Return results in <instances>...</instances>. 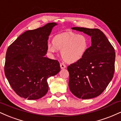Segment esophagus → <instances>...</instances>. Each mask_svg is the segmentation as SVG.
Instances as JSON below:
<instances>
[{
  "mask_svg": "<svg viewBox=\"0 0 121 121\" xmlns=\"http://www.w3.org/2000/svg\"><path fill=\"white\" fill-rule=\"evenodd\" d=\"M60 67L61 69H64V68H66V65L63 63H60Z\"/></svg>",
  "mask_w": 121,
  "mask_h": 121,
  "instance_id": "obj_1",
  "label": "esophagus"
}]
</instances>
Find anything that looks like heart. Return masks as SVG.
Wrapping results in <instances>:
<instances>
[{
	"mask_svg": "<svg viewBox=\"0 0 121 121\" xmlns=\"http://www.w3.org/2000/svg\"><path fill=\"white\" fill-rule=\"evenodd\" d=\"M89 47V40L84 35L61 34L54 38L53 43L48 44L47 50L52 53L62 51L63 60L68 64H74L83 57Z\"/></svg>",
	"mask_w": 121,
	"mask_h": 121,
	"instance_id": "b5f03b06",
	"label": "heart"
}]
</instances>
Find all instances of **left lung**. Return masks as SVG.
Wrapping results in <instances>:
<instances>
[{"label": "left lung", "instance_id": "left-lung-1", "mask_svg": "<svg viewBox=\"0 0 121 121\" xmlns=\"http://www.w3.org/2000/svg\"><path fill=\"white\" fill-rule=\"evenodd\" d=\"M91 37V46L79 61L68 66L69 87L74 95L82 99L98 96L108 86L114 75V49L98 29L74 27Z\"/></svg>", "mask_w": 121, "mask_h": 121}]
</instances>
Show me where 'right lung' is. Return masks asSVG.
Returning <instances> with one entry per match:
<instances>
[{
  "mask_svg": "<svg viewBox=\"0 0 121 121\" xmlns=\"http://www.w3.org/2000/svg\"><path fill=\"white\" fill-rule=\"evenodd\" d=\"M55 22L28 30L7 49L4 73L12 89L20 97L37 100L48 91L47 79L60 71L59 62L45 57L48 39Z\"/></svg>",
  "mask_w": 121,
  "mask_h": 121,
  "instance_id": "obj_1",
  "label": "right lung"
}]
</instances>
